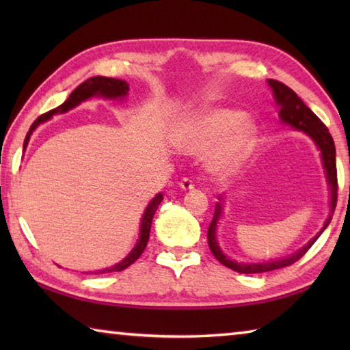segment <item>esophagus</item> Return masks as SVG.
I'll return each instance as SVG.
<instances>
[{
    "instance_id": "esophagus-1",
    "label": "esophagus",
    "mask_w": 350,
    "mask_h": 350,
    "mask_svg": "<svg viewBox=\"0 0 350 350\" xmlns=\"http://www.w3.org/2000/svg\"><path fill=\"white\" fill-rule=\"evenodd\" d=\"M179 185L182 189H191L194 188V182L191 177H183V179L179 182Z\"/></svg>"
}]
</instances>
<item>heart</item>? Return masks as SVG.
<instances>
[{"label":"heart","mask_w":350,"mask_h":350,"mask_svg":"<svg viewBox=\"0 0 350 350\" xmlns=\"http://www.w3.org/2000/svg\"><path fill=\"white\" fill-rule=\"evenodd\" d=\"M211 162L227 171L241 165L256 145V125L238 109L215 108L200 112L179 135V145L189 152L208 151Z\"/></svg>","instance_id":"b5f03b06"}]
</instances>
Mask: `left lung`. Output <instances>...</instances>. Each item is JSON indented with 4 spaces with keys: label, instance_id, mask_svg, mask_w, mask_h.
<instances>
[{
    "label": "left lung",
    "instance_id": "8db88e82",
    "mask_svg": "<svg viewBox=\"0 0 350 350\" xmlns=\"http://www.w3.org/2000/svg\"><path fill=\"white\" fill-rule=\"evenodd\" d=\"M269 85L271 90H273V96L276 103L280 105V117L282 122L288 123L290 126L298 129V131H304L307 135H310L315 142L317 146L321 151L323 157V165L325 170V176H327V182L330 187V215L325 219L324 227L321 232H319L315 238H313L309 244L304 245L299 252L293 253L292 256L271 260V262H259V264H239L236 260L228 259L225 254L221 252V248L217 245L216 241V225L219 221V216H221L222 206L221 204L216 205L215 216H213V221L208 227V233H206V239H208V247L211 253L215 254V258L219 262L224 264L225 267L232 269L238 273H264V271H271L276 269L288 267L296 260L301 259L304 254L309 252V248L313 245V242L318 239V236L324 232V228L327 227L329 222L332 221V215H334L335 206H336V199H338V179H336V162H335V144L334 139L329 133V129L325 128L324 123L319 120V118L313 114L310 108H307L303 100L296 96L293 90H290L288 86L284 85V83L278 80H269Z\"/></svg>",
    "mask_w": 350,
    "mask_h": 350
}]
</instances>
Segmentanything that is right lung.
Segmentation results:
<instances>
[{
    "label": "right lung",
    "instance_id": "obj_1",
    "mask_svg": "<svg viewBox=\"0 0 350 350\" xmlns=\"http://www.w3.org/2000/svg\"><path fill=\"white\" fill-rule=\"evenodd\" d=\"M129 91L128 88V83L123 81V80H117V79H108V77H92V79H88L86 81H83L80 86H77V90L72 91L70 94L69 98L64 102L63 105L58 106L55 109H51L47 111L46 114L40 116L37 120H35L31 128H29V133L25 139V148L27 146V142L31 139V134L35 128H37L40 123L46 122L47 118H51L57 112H66L69 109L75 108L77 105H80L81 102H85L92 96H103V97H109V98H118V97H125ZM162 194H157L156 198H154L150 205L146 206L145 210V215L142 217V224H140V238L137 241V244L133 248V252L128 254V256L122 260V262H118L114 267H109V269H105V270H100L97 273H109V271H122L125 270L126 267H129L133 262H135L140 258V254L144 253L145 247L148 244V239H150V230H151V222H152V217H154V213H156L159 204L162 202Z\"/></svg>",
    "mask_w": 350,
    "mask_h": 350
}]
</instances>
